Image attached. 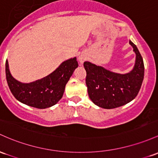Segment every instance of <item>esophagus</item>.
Masks as SVG:
<instances>
[{
	"mask_svg": "<svg viewBox=\"0 0 158 158\" xmlns=\"http://www.w3.org/2000/svg\"><path fill=\"white\" fill-rule=\"evenodd\" d=\"M86 60H87V56H86L85 54H82L81 55H79V63L81 64L84 63V61H85Z\"/></svg>",
	"mask_w": 158,
	"mask_h": 158,
	"instance_id": "esophagus-1",
	"label": "esophagus"
}]
</instances>
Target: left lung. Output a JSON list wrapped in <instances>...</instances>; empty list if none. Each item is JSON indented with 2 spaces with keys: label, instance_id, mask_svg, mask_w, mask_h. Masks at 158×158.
Instances as JSON below:
<instances>
[{
  "label": "left lung",
  "instance_id": "1",
  "mask_svg": "<svg viewBox=\"0 0 158 158\" xmlns=\"http://www.w3.org/2000/svg\"><path fill=\"white\" fill-rule=\"evenodd\" d=\"M129 43L136 53V62L128 73H116L88 61L84 62L88 96L101 108L114 109L127 104L139 91L144 79L143 59L136 45L131 40Z\"/></svg>",
  "mask_w": 158,
  "mask_h": 158
}]
</instances>
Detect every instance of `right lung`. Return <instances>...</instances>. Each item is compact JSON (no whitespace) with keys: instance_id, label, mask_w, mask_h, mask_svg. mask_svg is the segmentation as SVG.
I'll use <instances>...</instances> for the list:
<instances>
[{"instance_id":"add662e5","label":"right lung","mask_w":158,"mask_h":158,"mask_svg":"<svg viewBox=\"0 0 158 158\" xmlns=\"http://www.w3.org/2000/svg\"><path fill=\"white\" fill-rule=\"evenodd\" d=\"M76 67V58H70L46 77L30 83H22L10 74L6 60V81L10 91L21 103L34 108L46 109L56 104L61 99L66 84Z\"/></svg>"}]
</instances>
